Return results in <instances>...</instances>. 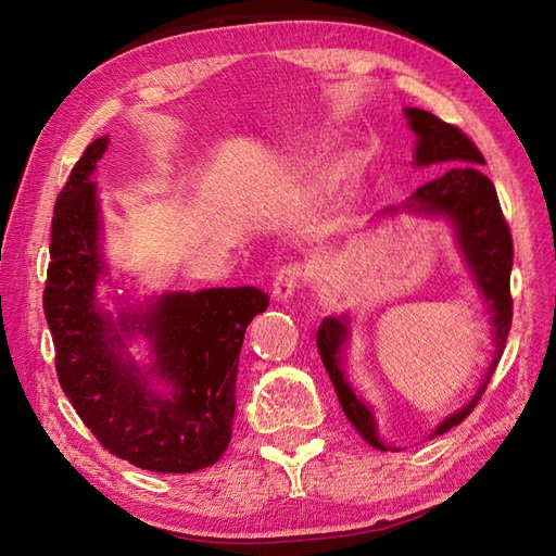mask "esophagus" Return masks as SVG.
<instances>
[{
	"label": "esophagus",
	"mask_w": 556,
	"mask_h": 556,
	"mask_svg": "<svg viewBox=\"0 0 556 556\" xmlns=\"http://www.w3.org/2000/svg\"><path fill=\"white\" fill-rule=\"evenodd\" d=\"M308 280V268L299 262L285 264L274 278V299L288 301Z\"/></svg>",
	"instance_id": "34e87169"
}]
</instances>
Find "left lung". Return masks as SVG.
<instances>
[{
	"mask_svg": "<svg viewBox=\"0 0 556 556\" xmlns=\"http://www.w3.org/2000/svg\"><path fill=\"white\" fill-rule=\"evenodd\" d=\"M413 131L417 134V164H443L447 169L431 178L429 182L419 185L408 199V208L445 215L457 227L459 248L464 257L476 276L478 288L482 290L484 301H490V311L494 319V343L496 352L490 364V371L484 376V382L473 396V401L464 406L459 413L450 415L445 422L435 429L433 435H441L457 427L478 406L484 387L494 376L503 348L508 341V331L513 325V294H510V271H513V237L510 227L503 217L498 194L494 182L486 178L478 164H484V157L478 146L470 141L466 134L450 125L441 117H435L422 109H406ZM396 208H387L392 213ZM348 319L345 317H327L317 329V350L325 362L327 374L333 382V390L339 394L341 408L350 425L357 429L362 439L378 450L384 445L378 441L376 419L368 410L362 399L355 396L341 371V345L348 336Z\"/></svg>",
	"mask_w": 556,
	"mask_h": 556,
	"instance_id": "obj_1",
	"label": "left lung"
}]
</instances>
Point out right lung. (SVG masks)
<instances>
[{
  "label": "right lung",
  "instance_id": "add662e5",
  "mask_svg": "<svg viewBox=\"0 0 556 556\" xmlns=\"http://www.w3.org/2000/svg\"><path fill=\"white\" fill-rule=\"evenodd\" d=\"M109 137L94 139L55 201L43 313L66 399L104 450L155 473H192L223 457L231 439L237 374L250 319L264 313L257 288L166 294L143 315L113 319L94 304L104 274L90 176ZM123 330H143L156 345L154 370L174 393L160 397L122 357Z\"/></svg>",
  "mask_w": 556,
  "mask_h": 556
}]
</instances>
